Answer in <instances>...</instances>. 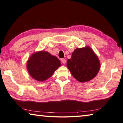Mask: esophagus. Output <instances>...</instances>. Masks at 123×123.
I'll use <instances>...</instances> for the list:
<instances>
[{
  "instance_id": "obj_1",
  "label": "esophagus",
  "mask_w": 123,
  "mask_h": 123,
  "mask_svg": "<svg viewBox=\"0 0 123 123\" xmlns=\"http://www.w3.org/2000/svg\"><path fill=\"white\" fill-rule=\"evenodd\" d=\"M61 62H62V63L65 64L66 62V60L65 59H61Z\"/></svg>"
}]
</instances>
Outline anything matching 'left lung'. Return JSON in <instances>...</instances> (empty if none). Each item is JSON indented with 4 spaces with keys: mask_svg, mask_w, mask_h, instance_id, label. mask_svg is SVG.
I'll return each instance as SVG.
<instances>
[{
    "mask_svg": "<svg viewBox=\"0 0 123 123\" xmlns=\"http://www.w3.org/2000/svg\"><path fill=\"white\" fill-rule=\"evenodd\" d=\"M67 67L77 81L84 82L93 79L100 68L98 59L90 47L77 48L67 61Z\"/></svg>",
    "mask_w": 123,
    "mask_h": 123,
    "instance_id": "1",
    "label": "left lung"
}]
</instances>
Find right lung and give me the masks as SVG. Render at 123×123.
Here are the masks:
<instances>
[{"label":"right lung","instance_id":"right-lung-1","mask_svg":"<svg viewBox=\"0 0 123 123\" xmlns=\"http://www.w3.org/2000/svg\"><path fill=\"white\" fill-rule=\"evenodd\" d=\"M61 65L60 60L47 52L34 53L29 59L27 67L31 76L38 81L49 79Z\"/></svg>","mask_w":123,"mask_h":123}]
</instances>
